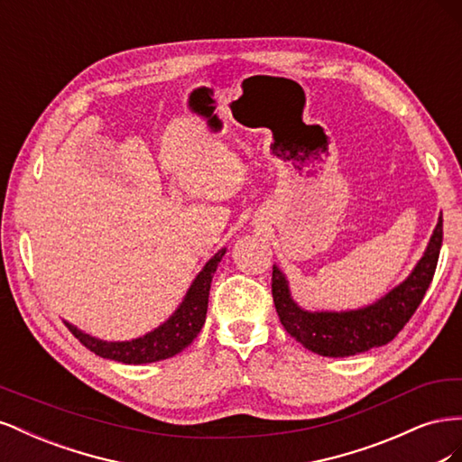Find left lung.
<instances>
[{
  "mask_svg": "<svg viewBox=\"0 0 462 462\" xmlns=\"http://www.w3.org/2000/svg\"><path fill=\"white\" fill-rule=\"evenodd\" d=\"M443 241V219L438 217L422 258L416 262L409 277L391 289L382 299L353 310H306L291 297L287 275L273 265L272 292L279 319L291 337L309 351L345 358L383 346L416 312L431 283Z\"/></svg>",
  "mask_w": 462,
  "mask_h": 462,
  "instance_id": "1",
  "label": "left lung"
}]
</instances>
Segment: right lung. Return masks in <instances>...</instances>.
I'll list each match as a JSON object with an SVG mask.
<instances>
[{"label":"right lung","mask_w":462,"mask_h":462,"mask_svg":"<svg viewBox=\"0 0 462 462\" xmlns=\"http://www.w3.org/2000/svg\"><path fill=\"white\" fill-rule=\"evenodd\" d=\"M226 253L227 248L217 250L204 263L199 275L192 279L187 295L180 300L175 312L163 324L141 335V337L129 341H104L92 337L90 333L79 329L77 326L69 324V321H65V326L92 353L107 360L123 362V365H150V362L171 358L183 351V348H187L200 333L208 312L209 285H212V277L217 270V263L226 256Z\"/></svg>","instance_id":"add662e5"}]
</instances>
